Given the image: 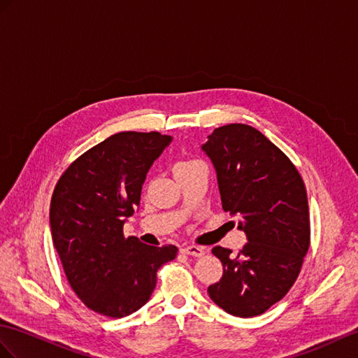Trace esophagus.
Here are the masks:
<instances>
[{"mask_svg":"<svg viewBox=\"0 0 358 358\" xmlns=\"http://www.w3.org/2000/svg\"><path fill=\"white\" fill-rule=\"evenodd\" d=\"M182 252H184V254H187V255L197 257V258L205 255V250L202 248H199V246H187V248L182 249Z\"/></svg>","mask_w":358,"mask_h":358,"instance_id":"esophagus-1","label":"esophagus"}]
</instances>
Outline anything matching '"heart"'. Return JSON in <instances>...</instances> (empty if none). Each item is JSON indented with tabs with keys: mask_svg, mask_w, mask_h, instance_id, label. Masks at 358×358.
<instances>
[{
	"mask_svg": "<svg viewBox=\"0 0 358 358\" xmlns=\"http://www.w3.org/2000/svg\"><path fill=\"white\" fill-rule=\"evenodd\" d=\"M196 164H200V161H196V159H185V161H180L176 164V167H174V171H179V170H184V169H188V167H193V165Z\"/></svg>",
	"mask_w": 358,
	"mask_h": 358,
	"instance_id": "1",
	"label": "heart"
}]
</instances>
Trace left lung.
Masks as SVG:
<instances>
[{
  "label": "left lung",
  "mask_w": 358,
  "mask_h": 358,
  "mask_svg": "<svg viewBox=\"0 0 358 358\" xmlns=\"http://www.w3.org/2000/svg\"><path fill=\"white\" fill-rule=\"evenodd\" d=\"M222 206L240 217L248 243L238 255L215 246L223 276L209 298L232 316L263 315L298 278L310 246V214L303 180L292 161L248 124H226L208 136Z\"/></svg>",
  "instance_id": "1"
}]
</instances>
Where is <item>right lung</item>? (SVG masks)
I'll list each match as a JSON object with an SVG mask.
<instances>
[{"label": "right lung", "mask_w": 358, "mask_h": 358, "mask_svg": "<svg viewBox=\"0 0 358 358\" xmlns=\"http://www.w3.org/2000/svg\"><path fill=\"white\" fill-rule=\"evenodd\" d=\"M171 136L120 132L85 152L60 176L50 205L55 248L69 285L99 315L120 319L150 299L158 268L178 248L124 238L152 164Z\"/></svg>", "instance_id": "add662e5"}]
</instances>
